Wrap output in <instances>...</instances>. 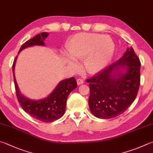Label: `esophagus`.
I'll list each match as a JSON object with an SVG mask.
<instances>
[{
  "label": "esophagus",
  "mask_w": 153,
  "mask_h": 153,
  "mask_svg": "<svg viewBox=\"0 0 153 153\" xmlns=\"http://www.w3.org/2000/svg\"><path fill=\"white\" fill-rule=\"evenodd\" d=\"M84 79H82V78H78L77 79V84H78V85L83 84H84Z\"/></svg>",
  "instance_id": "obj_1"
}]
</instances>
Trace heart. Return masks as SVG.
<instances>
[{"instance_id": "1", "label": "heart", "mask_w": 153, "mask_h": 153, "mask_svg": "<svg viewBox=\"0 0 153 153\" xmlns=\"http://www.w3.org/2000/svg\"><path fill=\"white\" fill-rule=\"evenodd\" d=\"M114 43L106 35L95 33H79L73 36L68 44V50L72 57L84 60V68L89 73H96L105 68L110 62L114 52ZM73 67L77 63L69 58Z\"/></svg>"}]
</instances>
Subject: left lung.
<instances>
[{
	"label": "left lung",
	"instance_id": "left-lung-1",
	"mask_svg": "<svg viewBox=\"0 0 153 153\" xmlns=\"http://www.w3.org/2000/svg\"><path fill=\"white\" fill-rule=\"evenodd\" d=\"M119 67L126 69L124 74L111 75ZM140 62L132 48L126 49L123 57L90 78L88 104L97 118L110 119L125 112L137 96L140 84Z\"/></svg>",
	"mask_w": 153,
	"mask_h": 153
}]
</instances>
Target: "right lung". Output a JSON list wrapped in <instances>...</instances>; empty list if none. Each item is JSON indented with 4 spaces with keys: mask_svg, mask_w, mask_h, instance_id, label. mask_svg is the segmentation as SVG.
Here are the masks:
<instances>
[{
    "mask_svg": "<svg viewBox=\"0 0 153 153\" xmlns=\"http://www.w3.org/2000/svg\"><path fill=\"white\" fill-rule=\"evenodd\" d=\"M48 35L49 33L47 32L37 35L23 44L19 53L28 47L36 45H44L45 43L43 41ZM16 58L17 56L15 57L13 64V72L16 98L21 108L31 117L43 123H51L62 118L65 113L66 102L69 94L77 86L75 77H72L59 82L52 93L45 99L31 100L24 97L19 90L14 73Z\"/></svg>",
    "mask_w": 153,
    "mask_h": 153,
    "instance_id": "add662e5",
    "label": "right lung"
}]
</instances>
